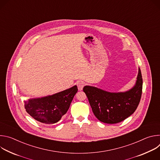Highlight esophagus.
Segmentation results:
<instances>
[{
    "instance_id": "obj_1",
    "label": "esophagus",
    "mask_w": 160,
    "mask_h": 160,
    "mask_svg": "<svg viewBox=\"0 0 160 160\" xmlns=\"http://www.w3.org/2000/svg\"><path fill=\"white\" fill-rule=\"evenodd\" d=\"M77 87H78V89L79 90H82L84 87V83L83 82H78L77 83Z\"/></svg>"
}]
</instances>
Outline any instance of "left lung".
<instances>
[{"label": "left lung", "instance_id": "8db88e82", "mask_svg": "<svg viewBox=\"0 0 160 160\" xmlns=\"http://www.w3.org/2000/svg\"><path fill=\"white\" fill-rule=\"evenodd\" d=\"M135 85L125 92L111 93L100 88L85 86L83 88L92 112L101 122L120 123L130 117L138 108L142 95V78L140 68Z\"/></svg>", "mask_w": 160, "mask_h": 160}]
</instances>
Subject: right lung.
I'll list each match as a JSON object with an SVG mask.
<instances>
[{
    "label": "right lung",
    "instance_id": "obj_1",
    "mask_svg": "<svg viewBox=\"0 0 160 160\" xmlns=\"http://www.w3.org/2000/svg\"><path fill=\"white\" fill-rule=\"evenodd\" d=\"M77 91L75 85L52 96L30 99L25 101V108L27 112L37 121L53 124L59 121L66 113Z\"/></svg>",
    "mask_w": 160,
    "mask_h": 160
}]
</instances>
